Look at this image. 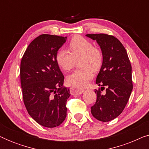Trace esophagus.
<instances>
[{"instance_id":"obj_1","label":"esophagus","mask_w":149,"mask_h":149,"mask_svg":"<svg viewBox=\"0 0 149 149\" xmlns=\"http://www.w3.org/2000/svg\"><path fill=\"white\" fill-rule=\"evenodd\" d=\"M84 90L81 89H77L76 87H71L70 88V92L72 95H80L82 93Z\"/></svg>"}]
</instances>
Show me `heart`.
<instances>
[{
  "mask_svg": "<svg viewBox=\"0 0 149 149\" xmlns=\"http://www.w3.org/2000/svg\"><path fill=\"white\" fill-rule=\"evenodd\" d=\"M70 51L58 49L56 61L63 71H69L74 67L76 60L81 68L74 71L67 77V83L77 88L86 86L93 78V71L96 72L102 64L103 55L99 48L93 46L90 40L81 36H74L69 43Z\"/></svg>",
  "mask_w": 149,
  "mask_h": 149,
  "instance_id": "b5f03b06",
  "label": "heart"
}]
</instances>
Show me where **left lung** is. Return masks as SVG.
Listing matches in <instances>:
<instances>
[{"instance_id": "left-lung-1", "label": "left lung", "mask_w": 149, "mask_h": 149, "mask_svg": "<svg viewBox=\"0 0 149 149\" xmlns=\"http://www.w3.org/2000/svg\"><path fill=\"white\" fill-rule=\"evenodd\" d=\"M86 36L96 40L103 55L102 64L95 81L101 88L95 90L97 99L91 112L96 119L108 122L123 112L129 100L133 89L131 63L125 47L115 36L107 34ZM105 88L106 93L102 95L101 91Z\"/></svg>"}]
</instances>
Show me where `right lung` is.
<instances>
[{"label": "right lung", "mask_w": 149, "mask_h": 149, "mask_svg": "<svg viewBox=\"0 0 149 149\" xmlns=\"http://www.w3.org/2000/svg\"><path fill=\"white\" fill-rule=\"evenodd\" d=\"M67 37L41 34L30 42L20 64L24 105L34 121L46 127L59 126L66 117L70 89L56 61Z\"/></svg>", "instance_id": "1"}]
</instances>
